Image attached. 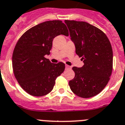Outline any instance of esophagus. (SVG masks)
<instances>
[{
    "mask_svg": "<svg viewBox=\"0 0 125 125\" xmlns=\"http://www.w3.org/2000/svg\"><path fill=\"white\" fill-rule=\"evenodd\" d=\"M71 69V66L66 65V69Z\"/></svg>",
    "mask_w": 125,
    "mask_h": 125,
    "instance_id": "34e87169",
    "label": "esophagus"
}]
</instances>
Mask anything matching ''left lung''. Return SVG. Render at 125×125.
Masks as SVG:
<instances>
[{
	"label": "left lung",
	"mask_w": 125,
	"mask_h": 125,
	"mask_svg": "<svg viewBox=\"0 0 125 125\" xmlns=\"http://www.w3.org/2000/svg\"><path fill=\"white\" fill-rule=\"evenodd\" d=\"M75 53L84 65L73 67L75 77L69 81L71 90L82 98H90L101 92L110 80L113 69V51L107 35L85 21L65 20Z\"/></svg>",
	"instance_id": "obj_1"
}]
</instances>
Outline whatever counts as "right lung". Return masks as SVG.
<instances>
[{
    "label": "right lung",
    "instance_id": "obj_1",
    "mask_svg": "<svg viewBox=\"0 0 125 125\" xmlns=\"http://www.w3.org/2000/svg\"><path fill=\"white\" fill-rule=\"evenodd\" d=\"M60 35H69L66 25L61 20H51L30 28L17 42L12 55L13 74L28 94L42 97L49 94L64 71L63 62L51 63L44 57L50 54L53 39Z\"/></svg>",
    "mask_w": 125,
    "mask_h": 125
}]
</instances>
